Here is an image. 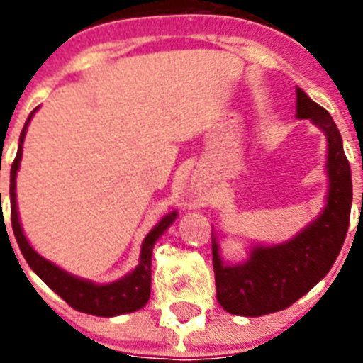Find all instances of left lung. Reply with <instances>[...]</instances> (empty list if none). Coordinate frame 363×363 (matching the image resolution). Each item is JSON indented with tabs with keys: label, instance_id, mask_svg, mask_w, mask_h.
I'll return each mask as SVG.
<instances>
[{
	"label": "left lung",
	"instance_id": "left-lung-1",
	"mask_svg": "<svg viewBox=\"0 0 363 363\" xmlns=\"http://www.w3.org/2000/svg\"><path fill=\"white\" fill-rule=\"evenodd\" d=\"M296 117L309 119L327 137V202L320 216L295 237L272 246L252 244L240 263L223 259L218 235L212 232L216 296L230 314L256 318L290 307L327 276L346 239L353 188L342 138L330 113L300 87Z\"/></svg>",
	"mask_w": 363,
	"mask_h": 363
}]
</instances>
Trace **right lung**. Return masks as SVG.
I'll return each mask as SVG.
<instances>
[{"label": "right lung", "mask_w": 363, "mask_h": 363, "mask_svg": "<svg viewBox=\"0 0 363 363\" xmlns=\"http://www.w3.org/2000/svg\"><path fill=\"white\" fill-rule=\"evenodd\" d=\"M29 113L28 121H26L23 131L19 137V147H17V156L12 163V170H10V208H12V228L16 233L17 244H19L21 252L31 267L33 272L47 284L52 291H56L68 306L73 309L80 311V313L93 314V316H104L112 318L119 316V314L135 313V311L142 309L145 303L149 302L151 296V258L152 250H155L156 240L167 232L168 226L177 219L179 212L170 211L160 219L158 225L145 235L144 242L140 247V258H138V265L135 267L131 272L123 276L121 279L112 281V283L100 284L93 283L89 279H82L67 270L60 269L56 263L49 262L43 256L33 250L31 244L26 239L23 226H21L19 211H17V172H19L21 160H23V144L26 131H28L29 123H31L33 116L38 111Z\"/></svg>", "instance_id": "right-lung-1"}]
</instances>
